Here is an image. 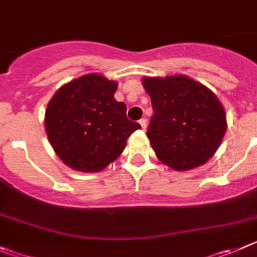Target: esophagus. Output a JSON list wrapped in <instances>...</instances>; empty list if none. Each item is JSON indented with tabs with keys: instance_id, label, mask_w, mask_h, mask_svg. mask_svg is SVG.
Masks as SVG:
<instances>
[{
	"instance_id": "34e87169",
	"label": "esophagus",
	"mask_w": 257,
	"mask_h": 257,
	"mask_svg": "<svg viewBox=\"0 0 257 257\" xmlns=\"http://www.w3.org/2000/svg\"><path fill=\"white\" fill-rule=\"evenodd\" d=\"M139 123L141 124V128H143V130H145V128H147V119L145 118H141L140 121H139Z\"/></svg>"
}]
</instances>
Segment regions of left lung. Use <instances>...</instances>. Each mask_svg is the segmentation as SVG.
I'll return each mask as SVG.
<instances>
[{
    "label": "left lung",
    "mask_w": 257,
    "mask_h": 257,
    "mask_svg": "<svg viewBox=\"0 0 257 257\" xmlns=\"http://www.w3.org/2000/svg\"><path fill=\"white\" fill-rule=\"evenodd\" d=\"M143 84L154 110L147 136L161 162L188 171L213 157L227 128L215 94L183 75L144 77Z\"/></svg>",
    "instance_id": "obj_1"
}]
</instances>
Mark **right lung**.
Here are the masks:
<instances>
[{
  "instance_id": "obj_1",
  "label": "right lung",
  "mask_w": 257,
  "mask_h": 257,
  "mask_svg": "<svg viewBox=\"0 0 257 257\" xmlns=\"http://www.w3.org/2000/svg\"><path fill=\"white\" fill-rule=\"evenodd\" d=\"M117 82L89 74L58 89L46 110L52 148L75 171L99 172L116 161L128 136L141 128L114 99Z\"/></svg>"
}]
</instances>
